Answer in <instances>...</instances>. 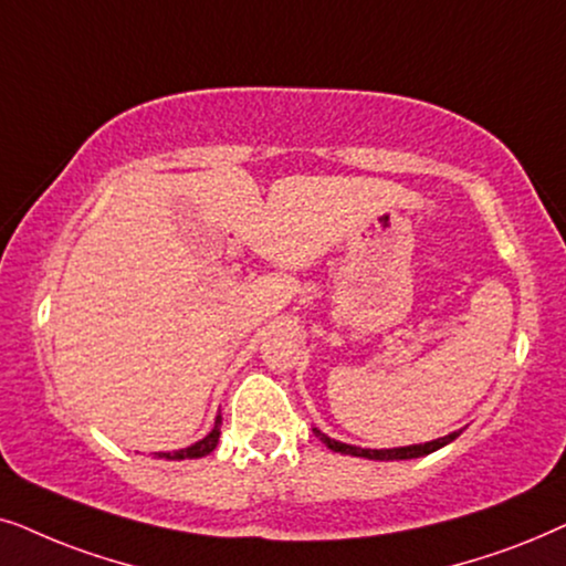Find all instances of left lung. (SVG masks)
<instances>
[{"label": "left lung", "instance_id": "1", "mask_svg": "<svg viewBox=\"0 0 566 566\" xmlns=\"http://www.w3.org/2000/svg\"><path fill=\"white\" fill-rule=\"evenodd\" d=\"M315 437L326 446L328 450H334V453H342V455H354V458H367V461H411V458H421V455H429L434 453V450L450 446V442L455 440L458 434L463 432V429H458V432H450L446 437H437V440H429L424 446H403V448H382V450H373V448H357V446H346V442H338L334 437L323 434L321 429H313Z\"/></svg>", "mask_w": 566, "mask_h": 566}]
</instances>
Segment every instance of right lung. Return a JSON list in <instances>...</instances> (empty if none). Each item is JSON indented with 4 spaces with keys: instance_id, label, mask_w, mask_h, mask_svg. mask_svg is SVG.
Returning <instances> with one entry per match:
<instances>
[{
    "instance_id": "obj_1",
    "label": "right lung",
    "mask_w": 566,
    "mask_h": 566,
    "mask_svg": "<svg viewBox=\"0 0 566 566\" xmlns=\"http://www.w3.org/2000/svg\"><path fill=\"white\" fill-rule=\"evenodd\" d=\"M220 427H222V417L217 413L212 432H209L207 437H201L199 442H193V446H188V448L172 450V453H157V458H165V461H188V458H205V455L212 453V450L217 448V442H220V434H222Z\"/></svg>"
}]
</instances>
